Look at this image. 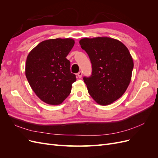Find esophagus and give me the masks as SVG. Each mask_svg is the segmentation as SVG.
Returning a JSON list of instances; mask_svg holds the SVG:
<instances>
[{"label": "esophagus", "mask_w": 158, "mask_h": 158, "mask_svg": "<svg viewBox=\"0 0 158 158\" xmlns=\"http://www.w3.org/2000/svg\"><path fill=\"white\" fill-rule=\"evenodd\" d=\"M77 75H78V78H82V71H79V73L77 74Z\"/></svg>", "instance_id": "esophagus-1"}]
</instances>
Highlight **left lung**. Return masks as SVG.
Instances as JSON below:
<instances>
[{"mask_svg": "<svg viewBox=\"0 0 158 158\" xmlns=\"http://www.w3.org/2000/svg\"><path fill=\"white\" fill-rule=\"evenodd\" d=\"M80 44L89 56L92 74L84 76L88 93L100 105L120 98L131 82L132 58L121 41L109 37L84 38Z\"/></svg>", "mask_w": 158, "mask_h": 158, "instance_id": "left-lung-1", "label": "left lung"}]
</instances>
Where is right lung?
I'll use <instances>...</instances> for the list:
<instances>
[{
	"label": "right lung",
	"instance_id": "add662e5",
	"mask_svg": "<svg viewBox=\"0 0 158 158\" xmlns=\"http://www.w3.org/2000/svg\"><path fill=\"white\" fill-rule=\"evenodd\" d=\"M74 45L72 39H51L38 44L27 55L26 76L33 92L50 105L63 102L76 80L66 58Z\"/></svg>",
	"mask_w": 158,
	"mask_h": 158
}]
</instances>
